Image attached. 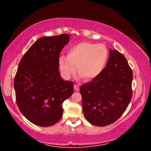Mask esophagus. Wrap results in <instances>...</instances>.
I'll list each match as a JSON object with an SVG mask.
<instances>
[{
	"mask_svg": "<svg viewBox=\"0 0 151 151\" xmlns=\"http://www.w3.org/2000/svg\"><path fill=\"white\" fill-rule=\"evenodd\" d=\"M74 89H75V91H79V86L76 85H74Z\"/></svg>",
	"mask_w": 151,
	"mask_h": 151,
	"instance_id": "obj_1",
	"label": "esophagus"
}]
</instances>
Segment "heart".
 <instances>
[{
    "label": "heart",
    "mask_w": 151,
    "mask_h": 151,
    "mask_svg": "<svg viewBox=\"0 0 151 151\" xmlns=\"http://www.w3.org/2000/svg\"><path fill=\"white\" fill-rule=\"evenodd\" d=\"M109 50L105 45L81 42L68 48L67 57L61 55L58 65L66 78L78 73L85 81H92L103 72L109 59Z\"/></svg>",
    "instance_id": "obj_1"
}]
</instances>
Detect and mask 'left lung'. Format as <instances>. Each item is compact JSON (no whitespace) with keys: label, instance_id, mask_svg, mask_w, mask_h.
<instances>
[{"label":"left lung","instance_id":"obj_1","mask_svg":"<svg viewBox=\"0 0 151 151\" xmlns=\"http://www.w3.org/2000/svg\"><path fill=\"white\" fill-rule=\"evenodd\" d=\"M109 55L101 75L80 88L85 118L98 127L117 121L132 96L133 74L126 58L117 50H110Z\"/></svg>","mask_w":151,"mask_h":151}]
</instances>
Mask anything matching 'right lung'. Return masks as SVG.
<instances>
[{
    "label": "right lung",
    "instance_id": "1",
    "mask_svg": "<svg viewBox=\"0 0 151 151\" xmlns=\"http://www.w3.org/2000/svg\"><path fill=\"white\" fill-rule=\"evenodd\" d=\"M69 41L62 34L38 39L20 60L14 79L16 102L32 123L50 127L63 116V103L73 93V83L65 81L58 71V58Z\"/></svg>",
    "mask_w": 151,
    "mask_h": 151
}]
</instances>
